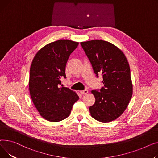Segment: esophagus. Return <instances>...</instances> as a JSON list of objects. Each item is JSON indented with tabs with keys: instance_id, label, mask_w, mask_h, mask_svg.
<instances>
[{
	"instance_id": "1",
	"label": "esophagus",
	"mask_w": 158,
	"mask_h": 158,
	"mask_svg": "<svg viewBox=\"0 0 158 158\" xmlns=\"http://www.w3.org/2000/svg\"><path fill=\"white\" fill-rule=\"evenodd\" d=\"M80 93H81V94H87L88 93V92H89V91H88L87 89H85V90H84L80 91Z\"/></svg>"
}]
</instances>
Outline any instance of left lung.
Returning a JSON list of instances; mask_svg holds the SVG:
<instances>
[{
  "label": "left lung",
  "instance_id": "left-lung-1",
  "mask_svg": "<svg viewBox=\"0 0 158 158\" xmlns=\"http://www.w3.org/2000/svg\"><path fill=\"white\" fill-rule=\"evenodd\" d=\"M97 77L103 75L104 87L92 90L95 103L90 106L91 116L98 121L108 123L121 115L133 94V83L128 61L123 51L103 40L80 43Z\"/></svg>",
  "mask_w": 158,
  "mask_h": 158
}]
</instances>
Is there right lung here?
<instances>
[{
  "mask_svg": "<svg viewBox=\"0 0 158 158\" xmlns=\"http://www.w3.org/2000/svg\"><path fill=\"white\" fill-rule=\"evenodd\" d=\"M79 43L60 40L46 44L34 56L30 68L29 92L40 115L50 122H59L71 114L79 99L75 91L60 87L66 66Z\"/></svg>",
  "mask_w": 158,
  "mask_h": 158,
  "instance_id": "1",
  "label": "right lung"
}]
</instances>
